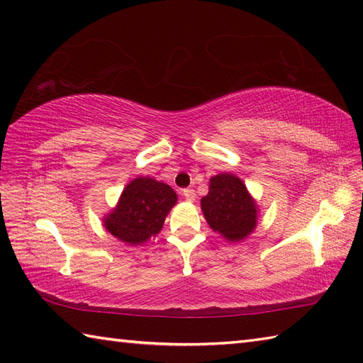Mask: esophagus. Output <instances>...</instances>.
<instances>
[{
	"mask_svg": "<svg viewBox=\"0 0 363 363\" xmlns=\"http://www.w3.org/2000/svg\"><path fill=\"white\" fill-rule=\"evenodd\" d=\"M182 196L187 199V201H195V190L194 189H184L182 190Z\"/></svg>",
	"mask_w": 363,
	"mask_h": 363,
	"instance_id": "obj_1",
	"label": "esophagus"
}]
</instances>
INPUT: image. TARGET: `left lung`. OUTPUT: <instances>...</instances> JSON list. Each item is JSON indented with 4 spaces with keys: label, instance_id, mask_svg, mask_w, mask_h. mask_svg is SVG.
Returning a JSON list of instances; mask_svg holds the SVG:
<instances>
[{
    "label": "left lung",
    "instance_id": "1",
    "mask_svg": "<svg viewBox=\"0 0 363 363\" xmlns=\"http://www.w3.org/2000/svg\"><path fill=\"white\" fill-rule=\"evenodd\" d=\"M201 209L209 226L229 242H242L257 226V204L235 174L211 177Z\"/></svg>",
    "mask_w": 363,
    "mask_h": 363
}]
</instances>
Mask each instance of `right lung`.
Segmentation results:
<instances>
[{
    "mask_svg": "<svg viewBox=\"0 0 363 363\" xmlns=\"http://www.w3.org/2000/svg\"><path fill=\"white\" fill-rule=\"evenodd\" d=\"M177 201L174 190L152 177H135L123 190L104 226L118 240L140 245L156 237Z\"/></svg>",
    "mask_w": 363,
    "mask_h": 363,
    "instance_id": "obj_1",
    "label": "right lung"
}]
</instances>
